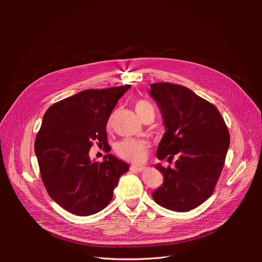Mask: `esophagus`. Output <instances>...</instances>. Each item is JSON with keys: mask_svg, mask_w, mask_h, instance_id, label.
Instances as JSON below:
<instances>
[{"mask_svg": "<svg viewBox=\"0 0 262 262\" xmlns=\"http://www.w3.org/2000/svg\"><path fill=\"white\" fill-rule=\"evenodd\" d=\"M130 171H133V172H142V171H144V168H143V167L132 166V167H130Z\"/></svg>", "mask_w": 262, "mask_h": 262, "instance_id": "obj_1", "label": "esophagus"}]
</instances>
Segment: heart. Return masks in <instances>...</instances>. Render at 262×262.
<instances>
[{
    "label": "heart",
    "instance_id": "heart-1",
    "mask_svg": "<svg viewBox=\"0 0 262 262\" xmlns=\"http://www.w3.org/2000/svg\"><path fill=\"white\" fill-rule=\"evenodd\" d=\"M136 112L142 119L148 114H154V107L145 100H139L136 103ZM147 144L145 141L137 139H124L116 145L117 155L133 163H141L146 156Z\"/></svg>",
    "mask_w": 262,
    "mask_h": 262
}]
</instances>
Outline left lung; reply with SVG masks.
<instances>
[{"label": "left lung", "instance_id": "1", "mask_svg": "<svg viewBox=\"0 0 262 262\" xmlns=\"http://www.w3.org/2000/svg\"><path fill=\"white\" fill-rule=\"evenodd\" d=\"M149 94L167 127L157 158L172 162L178 156L174 168L156 166L164 181L153 199L167 209L189 211L212 195L225 163L229 132L217 108L185 86L156 82Z\"/></svg>", "mask_w": 262, "mask_h": 262}]
</instances>
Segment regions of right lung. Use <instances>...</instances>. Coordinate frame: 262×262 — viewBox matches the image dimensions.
<instances>
[{
  "label": "right lung",
  "instance_id": "right-lung-1",
  "mask_svg": "<svg viewBox=\"0 0 262 262\" xmlns=\"http://www.w3.org/2000/svg\"><path fill=\"white\" fill-rule=\"evenodd\" d=\"M130 85L88 89L53 104L35 139L40 176L48 194L67 211L91 215L112 202L129 166L113 155L91 161L90 147L108 145L106 125Z\"/></svg>",
  "mask_w": 262,
  "mask_h": 262
}]
</instances>
